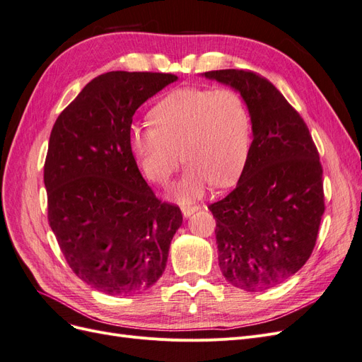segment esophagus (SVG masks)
<instances>
[{"instance_id": "34e87169", "label": "esophagus", "mask_w": 362, "mask_h": 362, "mask_svg": "<svg viewBox=\"0 0 362 362\" xmlns=\"http://www.w3.org/2000/svg\"><path fill=\"white\" fill-rule=\"evenodd\" d=\"M199 206L198 205H182L181 206V211L184 214V217H190L194 211H198Z\"/></svg>"}]
</instances>
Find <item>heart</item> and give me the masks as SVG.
Segmentation results:
<instances>
[{"label": "heart", "instance_id": "heart-1", "mask_svg": "<svg viewBox=\"0 0 362 362\" xmlns=\"http://www.w3.org/2000/svg\"><path fill=\"white\" fill-rule=\"evenodd\" d=\"M149 116L152 124L131 127V149L145 177L161 185L184 157L189 166L173 190L177 198H199L211 182L228 187L243 172L250 117L235 90L181 87L158 101Z\"/></svg>", "mask_w": 362, "mask_h": 362}]
</instances>
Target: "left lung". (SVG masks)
Here are the masks:
<instances>
[{"label": "left lung", "mask_w": 362, "mask_h": 362, "mask_svg": "<svg viewBox=\"0 0 362 362\" xmlns=\"http://www.w3.org/2000/svg\"><path fill=\"white\" fill-rule=\"evenodd\" d=\"M202 75L242 95L254 133L235 189L208 206L218 267L234 287L267 290L313 254L325 213L319 152L300 115L264 76L243 69Z\"/></svg>", "instance_id": "obj_1"}]
</instances>
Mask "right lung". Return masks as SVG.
<instances>
[{"label":"right lung","instance_id":"right-lung-1","mask_svg":"<svg viewBox=\"0 0 362 362\" xmlns=\"http://www.w3.org/2000/svg\"><path fill=\"white\" fill-rule=\"evenodd\" d=\"M161 72L96 76L52 127L43 182L48 222L72 272L105 294H133L158 281L182 223L141 177L129 145L137 108L177 81Z\"/></svg>","mask_w":362,"mask_h":362}]
</instances>
